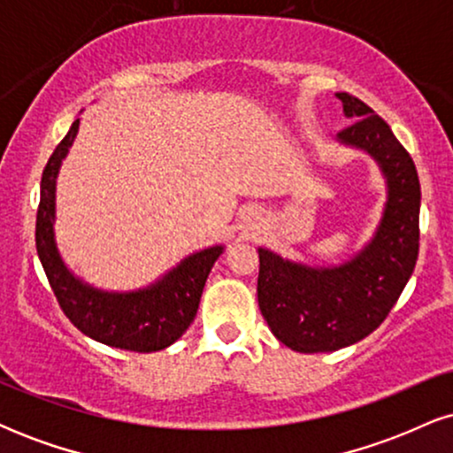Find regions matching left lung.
Instances as JSON below:
<instances>
[{
	"label": "left lung",
	"mask_w": 453,
	"mask_h": 453,
	"mask_svg": "<svg viewBox=\"0 0 453 453\" xmlns=\"http://www.w3.org/2000/svg\"><path fill=\"white\" fill-rule=\"evenodd\" d=\"M347 117L342 142L381 164L389 200L375 241L341 268H303L259 249L257 303L273 334L294 351H336L371 334L403 294L419 253L418 170L407 149L371 106L336 93Z\"/></svg>",
	"instance_id": "left-lung-1"
}]
</instances>
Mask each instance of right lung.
Masks as SVG:
<instances>
[{
    "label": "right lung",
    "instance_id": "1",
    "mask_svg": "<svg viewBox=\"0 0 453 453\" xmlns=\"http://www.w3.org/2000/svg\"><path fill=\"white\" fill-rule=\"evenodd\" d=\"M78 123H72L67 136L57 144L42 173L40 206L35 217V249L53 289L57 303L67 319L82 334L127 351H159L173 345L191 326L200 304L202 289L221 247L196 253L164 280L136 294H102L87 288L67 273L53 238L55 179L61 159L74 142Z\"/></svg>",
    "mask_w": 453,
    "mask_h": 453
}]
</instances>
